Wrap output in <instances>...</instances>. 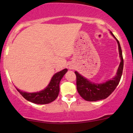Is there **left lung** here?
Returning <instances> with one entry per match:
<instances>
[{
  "instance_id": "8db88e82",
  "label": "left lung",
  "mask_w": 133,
  "mask_h": 133,
  "mask_svg": "<svg viewBox=\"0 0 133 133\" xmlns=\"http://www.w3.org/2000/svg\"><path fill=\"white\" fill-rule=\"evenodd\" d=\"M112 36L116 39L119 46V55L121 59L119 68L116 76L113 79L106 82L103 83H95L91 82L82 76L75 71L76 76V85L77 91L80 96L87 101H97L99 100L105 99L108 97L114 91L121 81L122 75L123 68V59L122 52L119 42L116 39L112 32H110Z\"/></svg>"
}]
</instances>
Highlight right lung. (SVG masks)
I'll return each mask as SVG.
<instances>
[{"mask_svg":"<svg viewBox=\"0 0 133 133\" xmlns=\"http://www.w3.org/2000/svg\"><path fill=\"white\" fill-rule=\"evenodd\" d=\"M68 70L64 69L56 73L52 77L48 86L41 91L28 93L17 89L20 94L27 101L37 104H46L54 101L57 97L59 92V83Z\"/></svg>","mask_w":133,"mask_h":133,"instance_id":"right-lung-1","label":"right lung"}]
</instances>
